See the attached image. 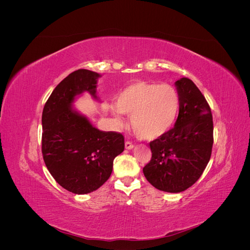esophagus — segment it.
<instances>
[{
	"mask_svg": "<svg viewBox=\"0 0 250 250\" xmlns=\"http://www.w3.org/2000/svg\"><path fill=\"white\" fill-rule=\"evenodd\" d=\"M133 147H134V145H133L132 143H130V142H125V148H126V149L131 150V149H133Z\"/></svg>",
	"mask_w": 250,
	"mask_h": 250,
	"instance_id": "esophagus-1",
	"label": "esophagus"
}]
</instances>
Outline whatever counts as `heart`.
I'll return each instance as SVG.
<instances>
[{
	"label": "heart",
	"mask_w": 250,
	"mask_h": 250,
	"mask_svg": "<svg viewBox=\"0 0 250 250\" xmlns=\"http://www.w3.org/2000/svg\"><path fill=\"white\" fill-rule=\"evenodd\" d=\"M117 109L131 116L132 130L143 140H154L170 131L180 109V97L175 87L161 83L135 81L121 90L116 98ZM119 124L123 121L113 110Z\"/></svg>",
	"instance_id": "heart-1"
}]
</instances>
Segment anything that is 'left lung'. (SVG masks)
<instances>
[{"label": "left lung", "instance_id": "obj_1", "mask_svg": "<svg viewBox=\"0 0 250 250\" xmlns=\"http://www.w3.org/2000/svg\"><path fill=\"white\" fill-rule=\"evenodd\" d=\"M180 97L176 123L150 143L152 157L143 169L157 190L180 193L199 179L213 148V116L199 88L188 78L175 82Z\"/></svg>", "mask_w": 250, "mask_h": 250}]
</instances>
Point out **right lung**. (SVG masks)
<instances>
[{
	"instance_id": "obj_1",
	"label": "right lung",
	"mask_w": 250,
	"mask_h": 250,
	"mask_svg": "<svg viewBox=\"0 0 250 250\" xmlns=\"http://www.w3.org/2000/svg\"><path fill=\"white\" fill-rule=\"evenodd\" d=\"M100 77L83 69L71 73L54 88L42 110L44 164L60 186L78 195L98 190L109 178L115 157L124 151L122 134L99 130L74 107L84 93L100 101Z\"/></svg>"
}]
</instances>
